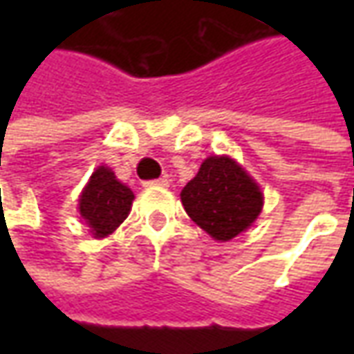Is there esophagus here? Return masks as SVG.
Segmentation results:
<instances>
[{
  "label": "esophagus",
  "instance_id": "1",
  "mask_svg": "<svg viewBox=\"0 0 354 354\" xmlns=\"http://www.w3.org/2000/svg\"><path fill=\"white\" fill-rule=\"evenodd\" d=\"M146 187H169V178H157V180H149L146 182Z\"/></svg>",
  "mask_w": 354,
  "mask_h": 354
}]
</instances>
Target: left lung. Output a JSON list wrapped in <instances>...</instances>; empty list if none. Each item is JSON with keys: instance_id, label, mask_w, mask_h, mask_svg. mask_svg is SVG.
<instances>
[{"instance_id": "obj_1", "label": "left lung", "mask_w": 354, "mask_h": 354, "mask_svg": "<svg viewBox=\"0 0 354 354\" xmlns=\"http://www.w3.org/2000/svg\"><path fill=\"white\" fill-rule=\"evenodd\" d=\"M180 197L187 216L220 243L248 230L263 207L260 185L227 155L205 159Z\"/></svg>"}]
</instances>
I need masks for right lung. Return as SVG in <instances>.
Returning <instances> with one entry per match:
<instances>
[{
    "mask_svg": "<svg viewBox=\"0 0 354 354\" xmlns=\"http://www.w3.org/2000/svg\"><path fill=\"white\" fill-rule=\"evenodd\" d=\"M134 201L131 187L121 184L108 167H98L81 192L80 214L94 239L111 235L129 216Z\"/></svg>",
    "mask_w": 354,
    "mask_h": 354,
    "instance_id": "right-lung-1",
    "label": "right lung"
}]
</instances>
